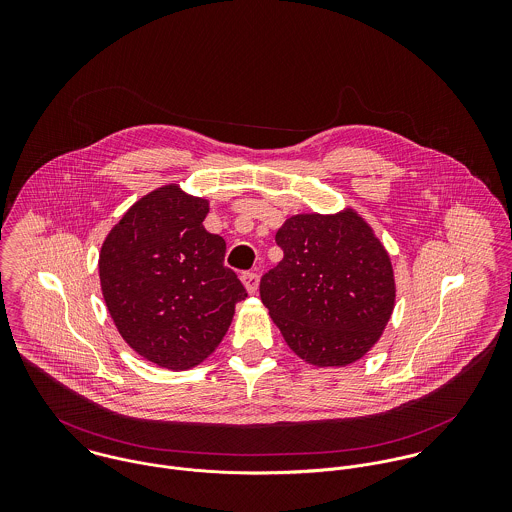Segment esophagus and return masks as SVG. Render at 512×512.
Masks as SVG:
<instances>
[{
  "label": "esophagus",
  "instance_id": "obj_1",
  "mask_svg": "<svg viewBox=\"0 0 512 512\" xmlns=\"http://www.w3.org/2000/svg\"><path fill=\"white\" fill-rule=\"evenodd\" d=\"M240 280H242V284H244L246 292L250 293V295H254V293L258 292L260 276H258L256 272H244V274L240 276Z\"/></svg>",
  "mask_w": 512,
  "mask_h": 512
}]
</instances>
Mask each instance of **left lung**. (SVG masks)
<instances>
[{"label": "left lung", "mask_w": 512, "mask_h": 512, "mask_svg": "<svg viewBox=\"0 0 512 512\" xmlns=\"http://www.w3.org/2000/svg\"><path fill=\"white\" fill-rule=\"evenodd\" d=\"M282 262L260 297L305 363L347 366L380 339L396 299L392 262L361 215H293L276 232Z\"/></svg>", "instance_id": "1"}]
</instances>
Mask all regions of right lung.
Instances as JSON below:
<instances>
[{
  "label": "right lung",
  "mask_w": 512,
  "mask_h": 512,
  "mask_svg": "<svg viewBox=\"0 0 512 512\" xmlns=\"http://www.w3.org/2000/svg\"><path fill=\"white\" fill-rule=\"evenodd\" d=\"M209 201L163 185L108 232L98 274L122 339L153 365L187 370L226 335L248 293L224 266L226 242L205 230Z\"/></svg>",
  "instance_id": "right-lung-1"
}]
</instances>
